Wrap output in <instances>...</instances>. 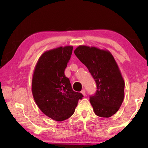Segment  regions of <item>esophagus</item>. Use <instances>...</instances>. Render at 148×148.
Returning <instances> with one entry per match:
<instances>
[{
	"label": "esophagus",
	"mask_w": 148,
	"mask_h": 148,
	"mask_svg": "<svg viewBox=\"0 0 148 148\" xmlns=\"http://www.w3.org/2000/svg\"><path fill=\"white\" fill-rule=\"evenodd\" d=\"M81 92H82V94L84 95V96H85V95H86V90H85V89H82Z\"/></svg>",
	"instance_id": "1"
}]
</instances>
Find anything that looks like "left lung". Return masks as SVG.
Returning <instances> with one entry per match:
<instances>
[{"label":"left lung","instance_id":"obj_1","mask_svg":"<svg viewBox=\"0 0 148 148\" xmlns=\"http://www.w3.org/2000/svg\"><path fill=\"white\" fill-rule=\"evenodd\" d=\"M74 53L95 79L97 91L90 97L95 114L110 117L118 111L124 99L125 82L116 60L106 49L79 46Z\"/></svg>","mask_w":148,"mask_h":148}]
</instances>
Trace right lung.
<instances>
[{
  "mask_svg": "<svg viewBox=\"0 0 148 148\" xmlns=\"http://www.w3.org/2000/svg\"><path fill=\"white\" fill-rule=\"evenodd\" d=\"M73 46H60L45 51L40 57L32 74V92L40 110L57 121L74 114L83 95L72 90L64 70L71 59Z\"/></svg>",
  "mask_w": 148,
  "mask_h": 148,
  "instance_id": "obj_1",
  "label": "right lung"
}]
</instances>
